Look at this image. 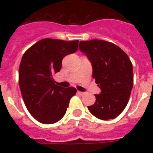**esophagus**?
<instances>
[{
  "label": "esophagus",
  "mask_w": 153,
  "mask_h": 153,
  "mask_svg": "<svg viewBox=\"0 0 153 153\" xmlns=\"http://www.w3.org/2000/svg\"><path fill=\"white\" fill-rule=\"evenodd\" d=\"M77 94H79V95H81V96H82V95H84V94H85V93H84V92H81V91H78V92H77Z\"/></svg>",
  "instance_id": "obj_1"
}]
</instances>
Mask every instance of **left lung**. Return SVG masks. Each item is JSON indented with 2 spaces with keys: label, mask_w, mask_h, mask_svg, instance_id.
Instances as JSON below:
<instances>
[{
  "label": "left lung",
  "mask_w": 153,
  "mask_h": 153,
  "mask_svg": "<svg viewBox=\"0 0 153 153\" xmlns=\"http://www.w3.org/2000/svg\"><path fill=\"white\" fill-rule=\"evenodd\" d=\"M79 49L86 54L93 67V79L102 90L96 102L88 106L101 120L114 119L128 102L133 85V65L126 52L110 42L91 39L80 41Z\"/></svg>",
  "instance_id": "obj_1"
}]
</instances>
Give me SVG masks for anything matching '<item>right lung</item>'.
<instances>
[{"label":"right lung","instance_id":"1","mask_svg":"<svg viewBox=\"0 0 153 153\" xmlns=\"http://www.w3.org/2000/svg\"><path fill=\"white\" fill-rule=\"evenodd\" d=\"M79 48V40L43 39L24 54L19 67V85L30 114L43 124L57 122L64 116L74 87L55 85L53 74L62 68L66 55Z\"/></svg>","mask_w":153,"mask_h":153}]
</instances>
